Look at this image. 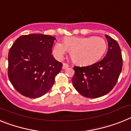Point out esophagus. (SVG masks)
<instances>
[{
  "instance_id": "34e87169",
  "label": "esophagus",
  "mask_w": 131,
  "mask_h": 131,
  "mask_svg": "<svg viewBox=\"0 0 131 131\" xmlns=\"http://www.w3.org/2000/svg\"><path fill=\"white\" fill-rule=\"evenodd\" d=\"M68 67H69V65L68 64H67V63H63V67H62V68H63V70H66V69H67Z\"/></svg>"
}]
</instances>
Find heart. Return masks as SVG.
<instances>
[{
  "label": "heart",
  "instance_id": "b5f03b06",
  "mask_svg": "<svg viewBox=\"0 0 131 131\" xmlns=\"http://www.w3.org/2000/svg\"><path fill=\"white\" fill-rule=\"evenodd\" d=\"M107 48L105 40L100 37H67L63 43L57 42L53 46V53L58 60H61L68 50L74 63L89 65L99 60Z\"/></svg>",
  "mask_w": 131,
  "mask_h": 131
}]
</instances>
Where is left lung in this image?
<instances>
[{"label":"left lung","instance_id":"obj_1","mask_svg":"<svg viewBox=\"0 0 131 131\" xmlns=\"http://www.w3.org/2000/svg\"><path fill=\"white\" fill-rule=\"evenodd\" d=\"M108 50L105 58L91 66L73 67L72 83L83 97L97 98L110 92L117 83L123 67L121 50L119 43L105 35Z\"/></svg>","mask_w":131,"mask_h":131}]
</instances>
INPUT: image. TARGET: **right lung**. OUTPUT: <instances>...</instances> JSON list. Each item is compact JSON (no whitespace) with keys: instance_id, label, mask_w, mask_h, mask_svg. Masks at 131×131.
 Returning <instances> with one entry per match:
<instances>
[{"instance_id":"1","label":"right lung","mask_w":131,"mask_h":131,"mask_svg":"<svg viewBox=\"0 0 131 131\" xmlns=\"http://www.w3.org/2000/svg\"><path fill=\"white\" fill-rule=\"evenodd\" d=\"M55 40V37L40 34L23 35L10 49L8 75L22 95L40 97L53 86L63 65L52 54Z\"/></svg>"}]
</instances>
